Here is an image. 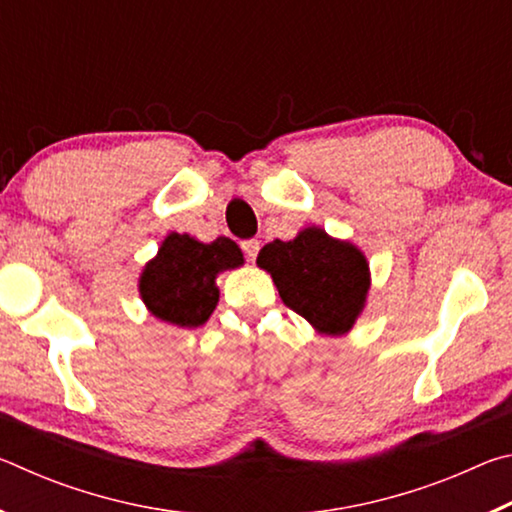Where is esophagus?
I'll list each match as a JSON object with an SVG mask.
<instances>
[{"mask_svg":"<svg viewBox=\"0 0 512 512\" xmlns=\"http://www.w3.org/2000/svg\"><path fill=\"white\" fill-rule=\"evenodd\" d=\"M241 250H244V255L250 259V262H253V259H255L257 253H259V241H257V239L241 241Z\"/></svg>","mask_w":512,"mask_h":512,"instance_id":"esophagus-1","label":"esophagus"}]
</instances>
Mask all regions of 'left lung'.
Segmentation results:
<instances>
[{"label": "left lung", "instance_id": "8db88e82", "mask_svg": "<svg viewBox=\"0 0 512 512\" xmlns=\"http://www.w3.org/2000/svg\"><path fill=\"white\" fill-rule=\"evenodd\" d=\"M271 273L284 305L320 334L350 332L366 305L370 268L357 246L329 237L323 228H305L296 239H275L257 255Z\"/></svg>", "mask_w": 512, "mask_h": 512}]
</instances>
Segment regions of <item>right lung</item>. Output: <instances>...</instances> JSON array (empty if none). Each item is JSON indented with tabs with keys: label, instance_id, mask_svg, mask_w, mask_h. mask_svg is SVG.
Here are the masks:
<instances>
[{
	"label": "right lung",
	"instance_id": "obj_1",
	"mask_svg": "<svg viewBox=\"0 0 512 512\" xmlns=\"http://www.w3.org/2000/svg\"><path fill=\"white\" fill-rule=\"evenodd\" d=\"M244 264L239 246L228 237L201 244L189 235L162 241L140 275V296L155 318L178 327L203 325L219 302L216 275Z\"/></svg>",
	"mask_w": 512,
	"mask_h": 512
}]
</instances>
